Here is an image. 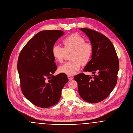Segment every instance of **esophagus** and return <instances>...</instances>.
<instances>
[{
	"label": "esophagus",
	"instance_id": "esophagus-1",
	"mask_svg": "<svg viewBox=\"0 0 133 133\" xmlns=\"http://www.w3.org/2000/svg\"><path fill=\"white\" fill-rule=\"evenodd\" d=\"M67 77H68V79H69V81L71 80H72V79H73V77L70 76V75H68V76H67Z\"/></svg>",
	"mask_w": 133,
	"mask_h": 133
}]
</instances>
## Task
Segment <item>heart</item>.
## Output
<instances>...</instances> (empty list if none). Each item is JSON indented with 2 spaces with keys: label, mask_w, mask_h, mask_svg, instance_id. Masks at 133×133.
<instances>
[{
  "label": "heart",
  "mask_w": 133,
  "mask_h": 133,
  "mask_svg": "<svg viewBox=\"0 0 133 133\" xmlns=\"http://www.w3.org/2000/svg\"><path fill=\"white\" fill-rule=\"evenodd\" d=\"M64 48L58 45H54L52 49L53 56L59 63H62L67 53L71 51L67 62L59 68L60 72L67 75H73L80 69L81 64L88 63L92 57L93 47L85 39L79 34L74 33L67 36L62 41Z\"/></svg>",
  "instance_id": "obj_1"
}]
</instances>
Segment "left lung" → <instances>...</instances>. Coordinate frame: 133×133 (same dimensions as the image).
Instances as JSON below:
<instances>
[{
  "label": "left lung",
  "instance_id": "left-lung-1",
  "mask_svg": "<svg viewBox=\"0 0 133 133\" xmlns=\"http://www.w3.org/2000/svg\"><path fill=\"white\" fill-rule=\"evenodd\" d=\"M89 38L93 47L92 59L83 71L92 76L80 73L74 77L78 92L83 100L96 103L105 99L112 92L118 79L119 62L114 45L109 38L99 32L81 28ZM97 73V75L94 74Z\"/></svg>",
  "mask_w": 133,
  "mask_h": 133
}]
</instances>
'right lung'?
I'll use <instances>...</instances> for the list:
<instances>
[{
	"label": "right lung",
	"mask_w": 133,
	"mask_h": 133,
	"mask_svg": "<svg viewBox=\"0 0 133 133\" xmlns=\"http://www.w3.org/2000/svg\"><path fill=\"white\" fill-rule=\"evenodd\" d=\"M63 34L60 30L39 32L19 54L17 70L21 91L26 99L39 107L47 108L56 104L69 81L63 73L52 75L57 69L52 47Z\"/></svg>",
	"instance_id": "add662e5"
}]
</instances>
